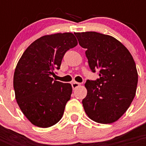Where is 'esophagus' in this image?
I'll use <instances>...</instances> for the list:
<instances>
[{
    "mask_svg": "<svg viewBox=\"0 0 146 146\" xmlns=\"http://www.w3.org/2000/svg\"><path fill=\"white\" fill-rule=\"evenodd\" d=\"M71 85H72V88H73V89H76V88H78V87L80 86V83L77 82H72V84Z\"/></svg>",
    "mask_w": 146,
    "mask_h": 146,
    "instance_id": "esophagus-1",
    "label": "esophagus"
}]
</instances>
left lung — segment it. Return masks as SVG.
Wrapping results in <instances>:
<instances>
[{"label":"left lung","mask_w":146,"mask_h":146,"mask_svg":"<svg viewBox=\"0 0 146 146\" xmlns=\"http://www.w3.org/2000/svg\"><path fill=\"white\" fill-rule=\"evenodd\" d=\"M79 44L86 48L89 67L99 79L87 80L82 100L86 113L99 123H111L130 106L138 83L136 64L128 49L111 35L96 32L75 33Z\"/></svg>","instance_id":"8db88e82"}]
</instances>
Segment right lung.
<instances>
[{
  "label": "right lung",
  "instance_id": "right-lung-1",
  "mask_svg": "<svg viewBox=\"0 0 146 146\" xmlns=\"http://www.w3.org/2000/svg\"><path fill=\"white\" fill-rule=\"evenodd\" d=\"M73 33L44 35L33 42L19 60L13 75L15 97L19 108L33 125L47 128L63 117L72 86L54 80L64 55L77 45Z\"/></svg>",
  "mask_w": 146,
  "mask_h": 146
}]
</instances>
